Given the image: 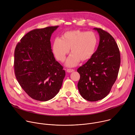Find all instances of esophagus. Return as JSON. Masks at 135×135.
<instances>
[{"label":"esophagus","mask_w":135,"mask_h":135,"mask_svg":"<svg viewBox=\"0 0 135 135\" xmlns=\"http://www.w3.org/2000/svg\"><path fill=\"white\" fill-rule=\"evenodd\" d=\"M75 70L74 69H68L67 70V72H69V73H71V72H74Z\"/></svg>","instance_id":"esophagus-1"}]
</instances>
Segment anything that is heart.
I'll list each match as a JSON object with an SVG mask.
<instances>
[{
    "mask_svg": "<svg viewBox=\"0 0 135 135\" xmlns=\"http://www.w3.org/2000/svg\"><path fill=\"white\" fill-rule=\"evenodd\" d=\"M97 43V36L94 32L79 30L70 31L64 33L61 38L55 39L52 51L56 58L63 62L71 48L72 54L67 59L66 64L73 67L80 60L84 61L90 59L95 53Z\"/></svg>",
    "mask_w": 135,
    "mask_h": 135,
    "instance_id": "obj_1",
    "label": "heart"
}]
</instances>
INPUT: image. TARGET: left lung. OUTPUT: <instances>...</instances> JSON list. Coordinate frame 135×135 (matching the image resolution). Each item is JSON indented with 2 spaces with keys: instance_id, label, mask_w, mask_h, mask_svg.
<instances>
[{
  "instance_id": "obj_1",
  "label": "left lung",
  "mask_w": 135,
  "mask_h": 135,
  "mask_svg": "<svg viewBox=\"0 0 135 135\" xmlns=\"http://www.w3.org/2000/svg\"><path fill=\"white\" fill-rule=\"evenodd\" d=\"M100 41L95 52L79 67L78 89L85 99L95 102L105 98L116 80L120 63V52L112 36L100 28H94Z\"/></svg>"
}]
</instances>
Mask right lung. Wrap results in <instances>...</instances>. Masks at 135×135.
<instances>
[{
    "label": "right lung",
    "instance_id": "1",
    "mask_svg": "<svg viewBox=\"0 0 135 135\" xmlns=\"http://www.w3.org/2000/svg\"><path fill=\"white\" fill-rule=\"evenodd\" d=\"M58 26L26 33L15 50L14 70L20 86L32 99L47 101L59 91L65 71L52 52L51 36Z\"/></svg>",
    "mask_w": 135,
    "mask_h": 135
}]
</instances>
